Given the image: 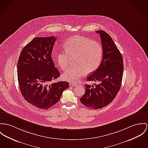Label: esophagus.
<instances>
[{
  "label": "esophagus",
  "mask_w": 148,
  "mask_h": 148,
  "mask_svg": "<svg viewBox=\"0 0 148 148\" xmlns=\"http://www.w3.org/2000/svg\"><path fill=\"white\" fill-rule=\"evenodd\" d=\"M70 86L71 87H74V86H77V84L75 83H70Z\"/></svg>",
  "instance_id": "esophagus-1"
}]
</instances>
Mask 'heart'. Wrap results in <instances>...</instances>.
<instances>
[{
  "mask_svg": "<svg viewBox=\"0 0 148 148\" xmlns=\"http://www.w3.org/2000/svg\"><path fill=\"white\" fill-rule=\"evenodd\" d=\"M65 50L57 53L56 60L62 70L68 68L70 57L74 58V64L63 74V79L77 82L86 73H91L98 68L101 62L103 48L101 44L84 36H73L65 43Z\"/></svg>",
  "mask_w": 148,
  "mask_h": 148,
  "instance_id": "heart-1",
  "label": "heart"
}]
</instances>
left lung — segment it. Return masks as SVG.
I'll use <instances>...</instances> for the list:
<instances>
[{"instance_id": "obj_1", "label": "left lung", "mask_w": 148, "mask_h": 148, "mask_svg": "<svg viewBox=\"0 0 148 148\" xmlns=\"http://www.w3.org/2000/svg\"><path fill=\"white\" fill-rule=\"evenodd\" d=\"M96 33L100 36L103 56L99 67L87 81L99 83L85 84V93L80 99L82 103L92 109H101L113 101L121 88L123 73V57L111 36L103 30Z\"/></svg>"}]
</instances>
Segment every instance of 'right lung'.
Wrapping results in <instances>:
<instances>
[{
	"label": "right lung",
	"instance_id": "add662e5",
	"mask_svg": "<svg viewBox=\"0 0 148 148\" xmlns=\"http://www.w3.org/2000/svg\"><path fill=\"white\" fill-rule=\"evenodd\" d=\"M55 36L36 37L24 47L17 62V78L25 100L36 108L47 110L60 100L68 82H52L60 77L51 53Z\"/></svg>",
	"mask_w": 148,
	"mask_h": 148
}]
</instances>
